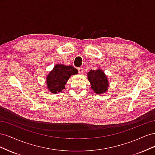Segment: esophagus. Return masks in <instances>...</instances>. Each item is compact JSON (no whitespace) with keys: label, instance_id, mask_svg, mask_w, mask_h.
<instances>
[{"label":"esophagus","instance_id":"esophagus-1","mask_svg":"<svg viewBox=\"0 0 155 155\" xmlns=\"http://www.w3.org/2000/svg\"><path fill=\"white\" fill-rule=\"evenodd\" d=\"M78 72L79 74H82L83 73V69L82 68H78Z\"/></svg>","mask_w":155,"mask_h":155}]
</instances>
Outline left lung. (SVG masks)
Masks as SVG:
<instances>
[{"instance_id":"left-lung-1","label":"left lung","mask_w":155,"mask_h":155,"mask_svg":"<svg viewBox=\"0 0 155 155\" xmlns=\"http://www.w3.org/2000/svg\"><path fill=\"white\" fill-rule=\"evenodd\" d=\"M87 78L91 83V88L97 94H101L108 91L109 83L105 72L100 68L90 70L87 73Z\"/></svg>"}]
</instances>
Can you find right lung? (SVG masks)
Masks as SVG:
<instances>
[{
  "instance_id": "obj_1",
  "label": "right lung",
  "mask_w": 155,
  "mask_h": 155,
  "mask_svg": "<svg viewBox=\"0 0 155 155\" xmlns=\"http://www.w3.org/2000/svg\"><path fill=\"white\" fill-rule=\"evenodd\" d=\"M78 73V70L71 65L55 64L46 79L48 90L52 94L61 92L65 88V85L70 76Z\"/></svg>"
}]
</instances>
